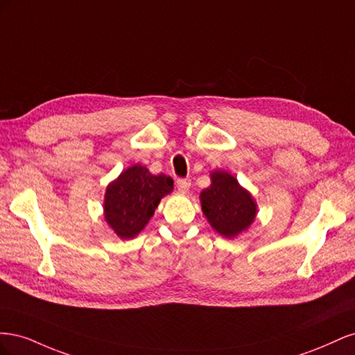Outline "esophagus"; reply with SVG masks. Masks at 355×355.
Wrapping results in <instances>:
<instances>
[{
	"label": "esophagus",
	"mask_w": 355,
	"mask_h": 355,
	"mask_svg": "<svg viewBox=\"0 0 355 355\" xmlns=\"http://www.w3.org/2000/svg\"><path fill=\"white\" fill-rule=\"evenodd\" d=\"M176 187L180 194H187L191 187V180L189 179H178L176 180Z\"/></svg>",
	"instance_id": "obj_1"
}]
</instances>
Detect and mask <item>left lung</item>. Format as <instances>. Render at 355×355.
Masks as SVG:
<instances>
[{
    "label": "left lung",
    "instance_id": "obj_1",
    "mask_svg": "<svg viewBox=\"0 0 355 355\" xmlns=\"http://www.w3.org/2000/svg\"><path fill=\"white\" fill-rule=\"evenodd\" d=\"M200 200L202 213L223 237H235L256 216L252 196L227 171H213L211 185L201 192Z\"/></svg>",
    "mask_w": 355,
    "mask_h": 355
}]
</instances>
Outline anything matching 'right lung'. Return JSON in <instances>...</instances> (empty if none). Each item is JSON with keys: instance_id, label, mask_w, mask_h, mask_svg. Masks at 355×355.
Segmentation results:
<instances>
[{"instance_id": "right-lung-1", "label": "right lung", "mask_w": 355, "mask_h": 355, "mask_svg": "<svg viewBox=\"0 0 355 355\" xmlns=\"http://www.w3.org/2000/svg\"><path fill=\"white\" fill-rule=\"evenodd\" d=\"M173 189L166 175H151L136 164L106 188L105 219L120 239H133L141 232L158 206L159 200Z\"/></svg>"}]
</instances>
